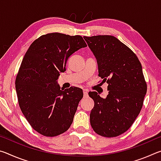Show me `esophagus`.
<instances>
[{"mask_svg":"<svg viewBox=\"0 0 161 161\" xmlns=\"http://www.w3.org/2000/svg\"><path fill=\"white\" fill-rule=\"evenodd\" d=\"M83 93H84V97H87L88 96V90L87 89H83Z\"/></svg>","mask_w":161,"mask_h":161,"instance_id":"esophagus-1","label":"esophagus"}]
</instances>
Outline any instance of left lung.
<instances>
[{
    "label": "left lung",
    "instance_id": "8db88e82",
    "mask_svg": "<svg viewBox=\"0 0 161 161\" xmlns=\"http://www.w3.org/2000/svg\"><path fill=\"white\" fill-rule=\"evenodd\" d=\"M97 59L99 77L108 84L105 99L89 92L94 102L92 129L104 137H116L131 126L142 108L147 92L142 66L135 53L111 35L84 37Z\"/></svg>",
    "mask_w": 161,
    "mask_h": 161
}]
</instances>
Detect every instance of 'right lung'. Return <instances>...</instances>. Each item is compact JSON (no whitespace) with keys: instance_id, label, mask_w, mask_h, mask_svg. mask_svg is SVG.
Here are the masks:
<instances>
[{"instance_id":"obj_1","label":"right lung","mask_w":161,"mask_h":161,"mask_svg":"<svg viewBox=\"0 0 161 161\" xmlns=\"http://www.w3.org/2000/svg\"><path fill=\"white\" fill-rule=\"evenodd\" d=\"M80 35L58 32L42 35L32 43L15 80L20 108L32 129L45 136H56L72 124L82 89H60L59 73L66 71L69 57L86 47Z\"/></svg>"}]
</instances>
